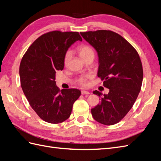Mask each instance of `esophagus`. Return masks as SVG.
<instances>
[{"instance_id":"1","label":"esophagus","mask_w":161,"mask_h":161,"mask_svg":"<svg viewBox=\"0 0 161 161\" xmlns=\"http://www.w3.org/2000/svg\"><path fill=\"white\" fill-rule=\"evenodd\" d=\"M81 93L82 95H89L90 92L89 91H81Z\"/></svg>"}]
</instances>
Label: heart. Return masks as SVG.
<instances>
[{
  "label": "heart",
  "mask_w": 161,
  "mask_h": 161,
  "mask_svg": "<svg viewBox=\"0 0 161 161\" xmlns=\"http://www.w3.org/2000/svg\"><path fill=\"white\" fill-rule=\"evenodd\" d=\"M77 52L78 53H79V56L82 58V60H85L86 58L89 57L90 56H94V52L92 50V48L87 46V45H80L77 48ZM70 58V53L69 52H68L66 53V54L64 56V64L66 65L69 62V60ZM89 76L88 75L86 76H80L79 79L77 80L78 82L82 86H85L86 85V79H88Z\"/></svg>",
  "instance_id": "heart-1"
}]
</instances>
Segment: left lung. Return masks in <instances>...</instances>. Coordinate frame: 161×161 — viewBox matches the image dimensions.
Instances as JSON below:
<instances>
[{"label":"left lung","instance_id":"obj_1","mask_svg":"<svg viewBox=\"0 0 161 161\" xmlns=\"http://www.w3.org/2000/svg\"><path fill=\"white\" fill-rule=\"evenodd\" d=\"M80 35L97 52V76L108 88V94L98 91L101 103L91 109L95 120L104 125L118 123L132 108L143 80L142 62L138 52L119 34L109 30L81 32Z\"/></svg>","mask_w":161,"mask_h":161}]
</instances>
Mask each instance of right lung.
Returning <instances> with one entry per match:
<instances>
[{"label":"right lung","mask_w":161,"mask_h":161,"mask_svg":"<svg viewBox=\"0 0 161 161\" xmlns=\"http://www.w3.org/2000/svg\"><path fill=\"white\" fill-rule=\"evenodd\" d=\"M78 40L82 41L78 32H48L38 37L22 58L19 66L21 88L32 109L46 122L59 124L66 120L80 95L76 89L60 92L55 81L56 71L64 69L67 50Z\"/></svg>","instance_id":"obj_1"}]
</instances>
